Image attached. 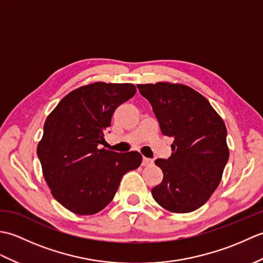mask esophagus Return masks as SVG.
I'll list each match as a JSON object with an SVG mask.
<instances>
[{"instance_id": "obj_1", "label": "esophagus", "mask_w": 263, "mask_h": 263, "mask_svg": "<svg viewBox=\"0 0 263 263\" xmlns=\"http://www.w3.org/2000/svg\"><path fill=\"white\" fill-rule=\"evenodd\" d=\"M153 164H154V160L153 159H149V158L143 157V159H142V166H149V165H153Z\"/></svg>"}]
</instances>
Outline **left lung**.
I'll return each instance as SVG.
<instances>
[{"instance_id": "1", "label": "left lung", "mask_w": 263, "mask_h": 263, "mask_svg": "<svg viewBox=\"0 0 263 263\" xmlns=\"http://www.w3.org/2000/svg\"><path fill=\"white\" fill-rule=\"evenodd\" d=\"M137 87L152 104L161 133L174 138L171 157L155 161L164 178L153 197L175 214L197 210L219 185L230 157L225 123L191 87L166 81Z\"/></svg>"}]
</instances>
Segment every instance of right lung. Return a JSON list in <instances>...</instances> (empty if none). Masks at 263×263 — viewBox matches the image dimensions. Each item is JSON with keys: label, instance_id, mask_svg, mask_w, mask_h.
<instances>
[{"label": "right lung", "instance_id": "add662e5", "mask_svg": "<svg viewBox=\"0 0 263 263\" xmlns=\"http://www.w3.org/2000/svg\"><path fill=\"white\" fill-rule=\"evenodd\" d=\"M136 91L132 83H90L69 92L47 116L37 155L54 199L73 214L103 210L122 176L140 166L137 152L98 148L115 109Z\"/></svg>", "mask_w": 263, "mask_h": 263}]
</instances>
